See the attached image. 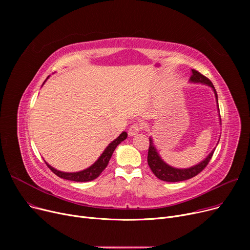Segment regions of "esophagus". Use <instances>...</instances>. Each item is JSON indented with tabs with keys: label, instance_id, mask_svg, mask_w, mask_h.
Here are the masks:
<instances>
[{
	"label": "esophagus",
	"instance_id": "obj_1",
	"mask_svg": "<svg viewBox=\"0 0 250 250\" xmlns=\"http://www.w3.org/2000/svg\"><path fill=\"white\" fill-rule=\"evenodd\" d=\"M140 130H141V125H138V124H134L132 126L128 128V136L134 137V136H136L137 134L140 133Z\"/></svg>",
	"mask_w": 250,
	"mask_h": 250
}]
</instances>
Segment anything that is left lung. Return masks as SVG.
<instances>
[{
	"label": "left lung",
	"mask_w": 250,
	"mask_h": 250,
	"mask_svg": "<svg viewBox=\"0 0 250 250\" xmlns=\"http://www.w3.org/2000/svg\"><path fill=\"white\" fill-rule=\"evenodd\" d=\"M189 83H194V84H204L208 87H211L212 90L214 91V94L216 97V102H217V109H218V114L220 118V110H219V105H218V95L216 89L212 82L208 80L207 77L199 73L195 70H191V76L189 78ZM220 124H221V118H220ZM150 140V147H149V152H148V164L152 170V172L155 174L157 178H159L160 180L167 181V182H178V181H183V180H188L195 175H198L202 170L208 165V163L211 160L212 156L214 154V151L216 147L211 151L206 158L201 161L200 163L195 164L191 167L188 168H176L173 166H170L167 164L162 158L160 154L158 153L156 149V146L154 144V141L152 137L149 138ZM220 141V139H219ZM219 141L217 143V145L219 144Z\"/></svg>",
	"instance_id": "obj_1"
}]
</instances>
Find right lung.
Masks as SVG:
<instances>
[{
    "label": "right lung",
    "instance_id": "obj_1",
    "mask_svg": "<svg viewBox=\"0 0 250 250\" xmlns=\"http://www.w3.org/2000/svg\"><path fill=\"white\" fill-rule=\"evenodd\" d=\"M48 77L46 78V80L48 79ZM46 80L43 82V84L46 82ZM126 138H127L126 132H123L115 140H113L106 148H105L103 153L99 156V158L93 164L89 166L88 168L84 169V170H81V171L63 172V171H60V170L50 166L46 161H45V164L48 166V168L51 170L52 172H54L56 175H58L61 178L67 179V180H72V181H78V182L91 181V180L97 178L101 174L103 170L106 168V166H107V164H108V162L111 158V156L113 154V151Z\"/></svg>",
    "mask_w": 250,
    "mask_h": 250
}]
</instances>
